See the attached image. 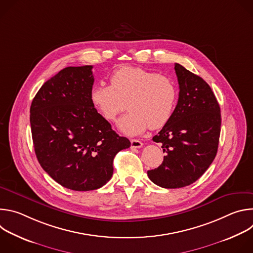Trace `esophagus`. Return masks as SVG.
Instances as JSON below:
<instances>
[{
	"mask_svg": "<svg viewBox=\"0 0 253 253\" xmlns=\"http://www.w3.org/2000/svg\"><path fill=\"white\" fill-rule=\"evenodd\" d=\"M143 146V143L139 140L136 139H132L131 140V147L132 148H141Z\"/></svg>",
	"mask_w": 253,
	"mask_h": 253,
	"instance_id": "34e87169",
	"label": "esophagus"
}]
</instances>
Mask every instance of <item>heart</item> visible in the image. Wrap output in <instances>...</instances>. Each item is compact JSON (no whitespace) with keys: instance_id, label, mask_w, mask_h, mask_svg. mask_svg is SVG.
<instances>
[{"instance_id":"obj_1","label":"heart","mask_w":253,"mask_h":253,"mask_svg":"<svg viewBox=\"0 0 253 253\" xmlns=\"http://www.w3.org/2000/svg\"><path fill=\"white\" fill-rule=\"evenodd\" d=\"M177 100V89L169 78L140 67L124 66L110 76V86L94 85L90 101L99 114L114 122L124 109L129 110L118 121V128L129 136L139 135L149 127L159 129L171 118Z\"/></svg>"}]
</instances>
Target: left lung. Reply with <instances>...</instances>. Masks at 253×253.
I'll return each mask as SVG.
<instances>
[{
    "label": "left lung",
    "mask_w": 253,
    "mask_h": 253,
    "mask_svg": "<svg viewBox=\"0 0 253 253\" xmlns=\"http://www.w3.org/2000/svg\"><path fill=\"white\" fill-rule=\"evenodd\" d=\"M179 98L173 114L153 141L162 143V164L147 171L153 183L181 188L200 178L218 149L221 114L210 86L199 76L175 64Z\"/></svg>",
    "instance_id": "8db88e82"
}]
</instances>
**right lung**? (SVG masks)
Returning <instances> with one entry per match:
<instances>
[{
  "mask_svg": "<svg viewBox=\"0 0 253 253\" xmlns=\"http://www.w3.org/2000/svg\"><path fill=\"white\" fill-rule=\"evenodd\" d=\"M93 66L67 67L32 101L34 149L42 168L63 187L95 190L113 175L115 155L130 147L90 101Z\"/></svg>",
  "mask_w": 253,
  "mask_h": 253,
  "instance_id": "1",
  "label": "right lung"
}]
</instances>
